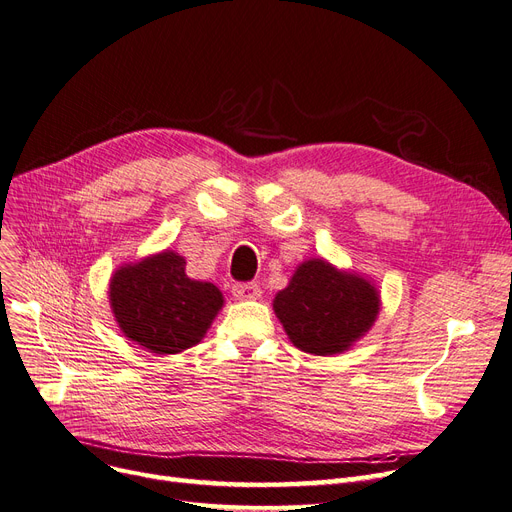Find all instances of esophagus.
I'll use <instances>...</instances> for the list:
<instances>
[{
	"mask_svg": "<svg viewBox=\"0 0 512 512\" xmlns=\"http://www.w3.org/2000/svg\"><path fill=\"white\" fill-rule=\"evenodd\" d=\"M233 296L237 300H256L260 296V285L256 281H245L233 285Z\"/></svg>",
	"mask_w": 512,
	"mask_h": 512,
	"instance_id": "esophagus-1",
	"label": "esophagus"
}]
</instances>
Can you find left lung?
<instances>
[{
    "label": "left lung",
    "instance_id": "8db88e82",
    "mask_svg": "<svg viewBox=\"0 0 512 512\" xmlns=\"http://www.w3.org/2000/svg\"><path fill=\"white\" fill-rule=\"evenodd\" d=\"M273 309L300 351L336 355L370 330L380 300L363 277L340 273L325 260H309L275 296Z\"/></svg>",
    "mask_w": 512,
    "mask_h": 512
}]
</instances>
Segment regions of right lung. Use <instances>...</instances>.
<instances>
[{
	"instance_id": "1",
	"label": "right lung",
	"mask_w": 512,
	"mask_h": 512,
	"mask_svg": "<svg viewBox=\"0 0 512 512\" xmlns=\"http://www.w3.org/2000/svg\"><path fill=\"white\" fill-rule=\"evenodd\" d=\"M185 264L168 250L111 279V309L121 332L151 353L174 355L197 344L222 306L216 285L187 277Z\"/></svg>"
}]
</instances>
